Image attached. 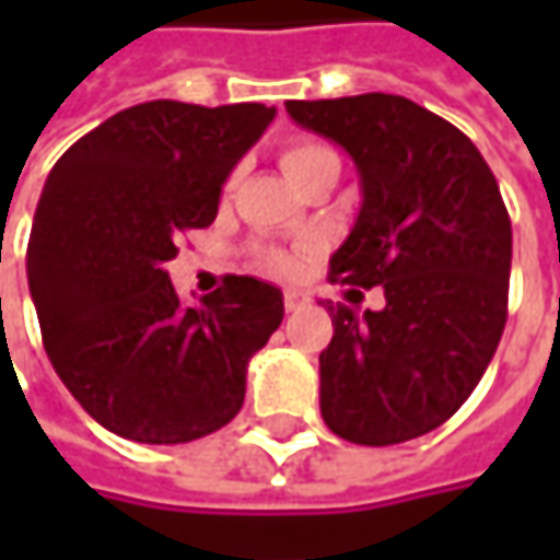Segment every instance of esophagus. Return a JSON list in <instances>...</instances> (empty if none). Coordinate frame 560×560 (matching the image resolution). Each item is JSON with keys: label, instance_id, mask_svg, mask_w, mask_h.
<instances>
[{"label": "esophagus", "instance_id": "34e87169", "mask_svg": "<svg viewBox=\"0 0 560 560\" xmlns=\"http://www.w3.org/2000/svg\"><path fill=\"white\" fill-rule=\"evenodd\" d=\"M312 299H308V292L302 290H287L283 292V305H287V312H299V308H305Z\"/></svg>", "mask_w": 560, "mask_h": 560}]
</instances>
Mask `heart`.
I'll use <instances>...</instances> for the list:
<instances>
[{
  "label": "heart",
  "instance_id": "obj_1",
  "mask_svg": "<svg viewBox=\"0 0 560 560\" xmlns=\"http://www.w3.org/2000/svg\"><path fill=\"white\" fill-rule=\"evenodd\" d=\"M280 162H283V171L290 174L292 180L302 186L308 177H314L317 171H324V167H339V155H336L327 142L312 140V137H299V140L283 142ZM233 184H236V174H230L226 189H233ZM258 261H261V268L270 270V273H280V277H290V273L299 270V258L290 255V252H280V248H265V252L258 255Z\"/></svg>",
  "mask_w": 560,
  "mask_h": 560
}]
</instances>
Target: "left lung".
Here are the masks:
<instances>
[{
  "mask_svg": "<svg viewBox=\"0 0 560 560\" xmlns=\"http://www.w3.org/2000/svg\"><path fill=\"white\" fill-rule=\"evenodd\" d=\"M287 112L339 142L361 177L364 202L330 280L383 287L386 299L380 312L327 308L324 423L358 445L418 440L467 401L505 330L511 218L499 184L455 124L411 98L364 93Z\"/></svg>",
  "mask_w": 560,
  "mask_h": 560,
  "instance_id": "8db88e82",
  "label": "left lung"
}]
</instances>
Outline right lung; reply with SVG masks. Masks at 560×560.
<instances>
[{"mask_svg":"<svg viewBox=\"0 0 560 560\" xmlns=\"http://www.w3.org/2000/svg\"><path fill=\"white\" fill-rule=\"evenodd\" d=\"M277 108L155 98L98 124L55 162L33 214L27 280L55 374L124 440L177 445L240 415L246 364L283 292L224 277L184 308L164 265L218 218L221 186Z\"/></svg>","mask_w":560,"mask_h":560,"instance_id":"1","label":"right lung"}]
</instances>
